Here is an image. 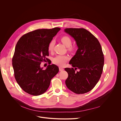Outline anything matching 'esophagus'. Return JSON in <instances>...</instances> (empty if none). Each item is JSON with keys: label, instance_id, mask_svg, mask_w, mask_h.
Instances as JSON below:
<instances>
[{"label": "esophagus", "instance_id": "1", "mask_svg": "<svg viewBox=\"0 0 121 121\" xmlns=\"http://www.w3.org/2000/svg\"><path fill=\"white\" fill-rule=\"evenodd\" d=\"M59 71H63V70H64V68H62V67H59Z\"/></svg>", "mask_w": 121, "mask_h": 121}]
</instances>
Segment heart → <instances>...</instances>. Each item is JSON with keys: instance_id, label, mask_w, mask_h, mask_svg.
I'll use <instances>...</instances> for the list:
<instances>
[{"instance_id": "obj_1", "label": "heart", "mask_w": 121, "mask_h": 121, "mask_svg": "<svg viewBox=\"0 0 121 121\" xmlns=\"http://www.w3.org/2000/svg\"><path fill=\"white\" fill-rule=\"evenodd\" d=\"M61 41L66 47H68V50L69 52H72L75 50V47L72 46V42L70 37L67 36H64L61 37ZM55 44V42L54 40L51 41L49 43L48 50L50 52L53 51ZM68 59L69 58L66 56L58 55L53 58V62L54 64L57 65L64 66Z\"/></svg>"}]
</instances>
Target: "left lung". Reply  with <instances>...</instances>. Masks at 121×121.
Returning <instances> with one entry per match:
<instances>
[{"instance_id":"8db88e82","label":"left lung","mask_w":121,"mask_h":121,"mask_svg":"<svg viewBox=\"0 0 121 121\" xmlns=\"http://www.w3.org/2000/svg\"><path fill=\"white\" fill-rule=\"evenodd\" d=\"M65 31L74 38L78 49L69 62L74 68H65L68 76L67 88L80 94L92 90L98 82L104 65V55L98 40L83 28H66ZM77 69L79 72H75Z\"/></svg>"}]
</instances>
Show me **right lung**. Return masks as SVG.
Masks as SVG:
<instances>
[{"label":"right lung","mask_w":121,"mask_h":121,"mask_svg":"<svg viewBox=\"0 0 121 121\" xmlns=\"http://www.w3.org/2000/svg\"><path fill=\"white\" fill-rule=\"evenodd\" d=\"M60 29L56 27L33 30L24 34L17 43L12 58L15 78L22 90L30 95L44 93L59 71L55 65H49L45 70L40 65L48 61L49 43Z\"/></svg>","instance_id":"obj_1"}]
</instances>
